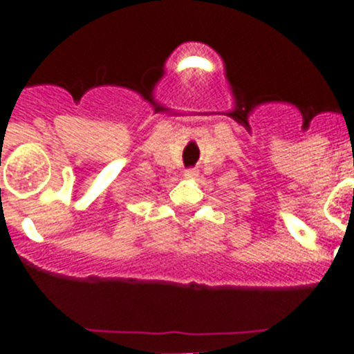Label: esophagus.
I'll return each instance as SVG.
<instances>
[{
  "instance_id": "34e87169",
  "label": "esophagus",
  "mask_w": 354,
  "mask_h": 354,
  "mask_svg": "<svg viewBox=\"0 0 354 354\" xmlns=\"http://www.w3.org/2000/svg\"><path fill=\"white\" fill-rule=\"evenodd\" d=\"M198 171L195 169V167H190V169H185V178H188V180H194V178H197Z\"/></svg>"
}]
</instances>
